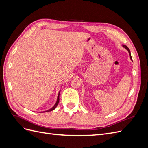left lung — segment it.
Here are the masks:
<instances>
[{"label":"left lung","instance_id":"8db88e82","mask_svg":"<svg viewBox=\"0 0 148 148\" xmlns=\"http://www.w3.org/2000/svg\"><path fill=\"white\" fill-rule=\"evenodd\" d=\"M125 49H127V51H128V52H129V53H130V59H131V60H132V56H131V53H130V49H128V47L127 46H123Z\"/></svg>","mask_w":148,"mask_h":148}]
</instances>
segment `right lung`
Segmentation results:
<instances>
[{"mask_svg":"<svg viewBox=\"0 0 148 148\" xmlns=\"http://www.w3.org/2000/svg\"><path fill=\"white\" fill-rule=\"evenodd\" d=\"M59 95H60V92H59V95H58V97H57V102H56V104H55L54 106H53V107H52V108H51V109H49V110H48L44 111V112H50V111H52V110H54V109L56 108L57 106L58 105V104H59Z\"/></svg>","mask_w":148,"mask_h":148,"instance_id":"add662e5","label":"right lung"}]
</instances>
